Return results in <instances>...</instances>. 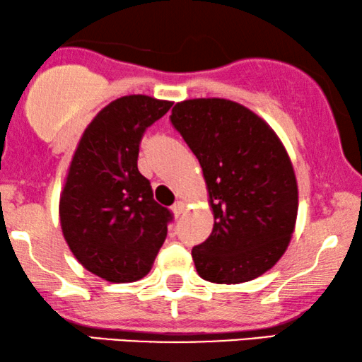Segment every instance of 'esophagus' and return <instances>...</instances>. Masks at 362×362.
<instances>
[{"label":"esophagus","instance_id":"1","mask_svg":"<svg viewBox=\"0 0 362 362\" xmlns=\"http://www.w3.org/2000/svg\"><path fill=\"white\" fill-rule=\"evenodd\" d=\"M171 211L175 212V216H181L182 212H185V202H182V201H176L175 204H173Z\"/></svg>","mask_w":362,"mask_h":362}]
</instances>
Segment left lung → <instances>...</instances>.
<instances>
[{
  "instance_id": "1",
  "label": "left lung",
  "mask_w": 362,
  "mask_h": 362,
  "mask_svg": "<svg viewBox=\"0 0 362 362\" xmlns=\"http://www.w3.org/2000/svg\"><path fill=\"white\" fill-rule=\"evenodd\" d=\"M170 120L204 175L214 227L192 247L201 279L242 284L270 270L295 230L298 186L276 133L259 115L226 98L176 103Z\"/></svg>"
}]
</instances>
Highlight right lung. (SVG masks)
<instances>
[{
    "instance_id": "add662e5",
    "label": "right lung",
    "mask_w": 362,
    "mask_h": 362,
    "mask_svg": "<svg viewBox=\"0 0 362 362\" xmlns=\"http://www.w3.org/2000/svg\"><path fill=\"white\" fill-rule=\"evenodd\" d=\"M171 105L148 95L108 103L86 128L69 166L59 202L64 239L82 267L112 284L136 281L151 270L173 221L138 171L143 133Z\"/></svg>"
}]
</instances>
